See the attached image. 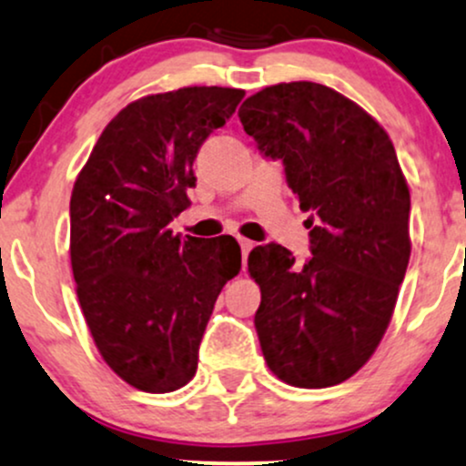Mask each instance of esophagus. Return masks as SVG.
Returning a JSON list of instances; mask_svg holds the SVG:
<instances>
[{"label": "esophagus", "instance_id": "obj_1", "mask_svg": "<svg viewBox=\"0 0 466 466\" xmlns=\"http://www.w3.org/2000/svg\"><path fill=\"white\" fill-rule=\"evenodd\" d=\"M238 245H240V251H243V260H245V258H248L251 248H254V243H251V240H248V238L238 237Z\"/></svg>", "mask_w": 466, "mask_h": 466}]
</instances>
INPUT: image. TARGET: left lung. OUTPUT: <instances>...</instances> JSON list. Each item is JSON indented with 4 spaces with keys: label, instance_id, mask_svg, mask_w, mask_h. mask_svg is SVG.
Instances as JSON below:
<instances>
[{
    "label": "left lung",
    "instance_id": "8db88e82",
    "mask_svg": "<svg viewBox=\"0 0 466 466\" xmlns=\"http://www.w3.org/2000/svg\"><path fill=\"white\" fill-rule=\"evenodd\" d=\"M238 117L311 212L304 265L278 243L249 251L265 361L289 386H337L377 350L410 263V188L397 151L360 105L309 80L249 96Z\"/></svg>",
    "mask_w": 466,
    "mask_h": 466
}]
</instances>
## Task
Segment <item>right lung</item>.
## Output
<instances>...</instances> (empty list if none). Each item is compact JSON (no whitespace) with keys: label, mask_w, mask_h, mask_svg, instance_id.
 I'll list each match as a JSON object with an SVG mask.
<instances>
[{"label":"right lung","mask_w":466,"mask_h":466,"mask_svg":"<svg viewBox=\"0 0 466 466\" xmlns=\"http://www.w3.org/2000/svg\"><path fill=\"white\" fill-rule=\"evenodd\" d=\"M243 89L184 87L127 105L100 133L69 201V256L96 349L122 381L164 394L195 377L223 285L240 271L232 237L173 234L190 206L206 137Z\"/></svg>","instance_id":"obj_1"}]
</instances>
